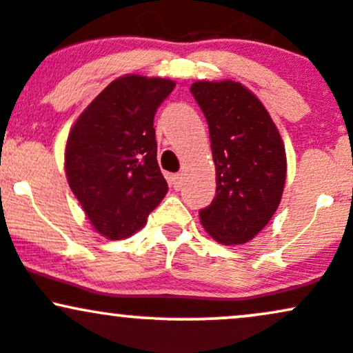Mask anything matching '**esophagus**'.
<instances>
[{"label": "esophagus", "instance_id": "1", "mask_svg": "<svg viewBox=\"0 0 353 353\" xmlns=\"http://www.w3.org/2000/svg\"><path fill=\"white\" fill-rule=\"evenodd\" d=\"M170 185H172L174 189H181V185H183V174H174V176H170Z\"/></svg>", "mask_w": 353, "mask_h": 353}]
</instances>
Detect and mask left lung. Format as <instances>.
<instances>
[{"label": "left lung", "instance_id": "obj_1", "mask_svg": "<svg viewBox=\"0 0 353 353\" xmlns=\"http://www.w3.org/2000/svg\"><path fill=\"white\" fill-rule=\"evenodd\" d=\"M191 92L208 120L216 165V196L199 211L201 224L221 245H245L270 223L283 196L285 144L245 85L199 80Z\"/></svg>", "mask_w": 353, "mask_h": 353}]
</instances>
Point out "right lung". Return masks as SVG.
Listing matches in <instances>:
<instances>
[{
	"instance_id": "right-lung-1",
	"label": "right lung",
	"mask_w": 353,
	"mask_h": 353,
	"mask_svg": "<svg viewBox=\"0 0 353 353\" xmlns=\"http://www.w3.org/2000/svg\"><path fill=\"white\" fill-rule=\"evenodd\" d=\"M176 82L130 73L115 79L70 129L65 172L97 233L123 239L144 228L168 194L157 164L154 115Z\"/></svg>"
}]
</instances>
